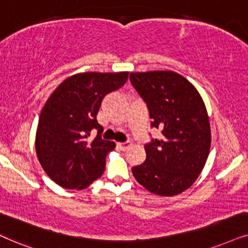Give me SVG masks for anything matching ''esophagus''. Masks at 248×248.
<instances>
[{"instance_id": "esophagus-1", "label": "esophagus", "mask_w": 248, "mask_h": 248, "mask_svg": "<svg viewBox=\"0 0 248 248\" xmlns=\"http://www.w3.org/2000/svg\"><path fill=\"white\" fill-rule=\"evenodd\" d=\"M131 145V144L129 142H124V143H118L117 146L119 147V149L122 150V151H126V150L128 149Z\"/></svg>"}]
</instances>
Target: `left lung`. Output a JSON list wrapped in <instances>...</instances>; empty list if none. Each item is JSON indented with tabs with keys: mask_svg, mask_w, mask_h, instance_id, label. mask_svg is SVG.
<instances>
[{
	"mask_svg": "<svg viewBox=\"0 0 248 248\" xmlns=\"http://www.w3.org/2000/svg\"><path fill=\"white\" fill-rule=\"evenodd\" d=\"M129 80L149 109L151 128L162 134L144 145L146 159L131 168L134 177L159 196L183 192L202 173L211 147L202 98L186 78L171 71L130 73Z\"/></svg>",
	"mask_w": 248,
	"mask_h": 248,
	"instance_id": "left-lung-1",
	"label": "left lung"
}]
</instances>
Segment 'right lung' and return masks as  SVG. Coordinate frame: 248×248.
I'll return each instance as SVG.
<instances>
[{
  "label": "right lung",
  "instance_id": "right-lung-1",
  "mask_svg": "<svg viewBox=\"0 0 248 248\" xmlns=\"http://www.w3.org/2000/svg\"><path fill=\"white\" fill-rule=\"evenodd\" d=\"M128 72L75 74L59 84L43 106L36 155L46 175L65 189H84L102 176L115 144L102 139L97 113L104 97L126 83ZM97 135L87 140L91 130Z\"/></svg>",
  "mask_w": 248,
  "mask_h": 248
}]
</instances>
